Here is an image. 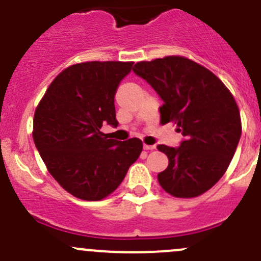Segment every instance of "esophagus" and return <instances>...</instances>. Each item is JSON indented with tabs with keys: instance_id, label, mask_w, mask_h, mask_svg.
<instances>
[{
	"instance_id": "obj_1",
	"label": "esophagus",
	"mask_w": 261,
	"mask_h": 261,
	"mask_svg": "<svg viewBox=\"0 0 261 261\" xmlns=\"http://www.w3.org/2000/svg\"><path fill=\"white\" fill-rule=\"evenodd\" d=\"M144 150H152V149H155V146L154 145H147V144H144Z\"/></svg>"
}]
</instances>
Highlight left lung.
Instances as JSON below:
<instances>
[{"instance_id":"left-lung-1","label":"left lung","mask_w":261,"mask_h":261,"mask_svg":"<svg viewBox=\"0 0 261 261\" xmlns=\"http://www.w3.org/2000/svg\"><path fill=\"white\" fill-rule=\"evenodd\" d=\"M134 73L163 99L160 123H177L184 136L178 147L158 145L169 159L158 174L159 184L178 198L207 192L225 174L240 140V111L233 96L211 70L184 57L139 62Z\"/></svg>"}]
</instances>
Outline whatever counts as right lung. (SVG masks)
<instances>
[{
  "mask_svg": "<svg viewBox=\"0 0 261 261\" xmlns=\"http://www.w3.org/2000/svg\"><path fill=\"white\" fill-rule=\"evenodd\" d=\"M133 62H86L55 77L34 115L33 139L55 180L72 196L101 201L121 184L143 150L140 139L101 133L117 126L115 94Z\"/></svg>",
  "mask_w": 261,
  "mask_h": 261,
  "instance_id": "right-lung-1",
  "label": "right lung"
}]
</instances>
